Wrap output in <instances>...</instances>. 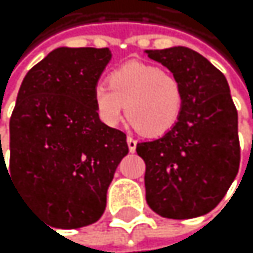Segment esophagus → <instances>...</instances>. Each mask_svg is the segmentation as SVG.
<instances>
[{
    "label": "esophagus",
    "mask_w": 253,
    "mask_h": 253,
    "mask_svg": "<svg viewBox=\"0 0 253 253\" xmlns=\"http://www.w3.org/2000/svg\"><path fill=\"white\" fill-rule=\"evenodd\" d=\"M127 145H129L130 152H135L136 150V139L133 136H127Z\"/></svg>",
    "instance_id": "esophagus-1"
}]
</instances>
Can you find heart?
<instances>
[{
    "instance_id": "1",
    "label": "heart",
    "mask_w": 253,
    "mask_h": 253,
    "mask_svg": "<svg viewBox=\"0 0 253 253\" xmlns=\"http://www.w3.org/2000/svg\"><path fill=\"white\" fill-rule=\"evenodd\" d=\"M107 83L94 88V106L106 126L120 124L126 114L145 135H162L180 117L183 92L177 77L159 66L127 62L111 73Z\"/></svg>"
}]
</instances>
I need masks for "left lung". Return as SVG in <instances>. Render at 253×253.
<instances>
[{
    "label": "left lung",
    "mask_w": 253,
    "mask_h": 253,
    "mask_svg": "<svg viewBox=\"0 0 253 253\" xmlns=\"http://www.w3.org/2000/svg\"><path fill=\"white\" fill-rule=\"evenodd\" d=\"M177 77L183 92L179 120L164 136L136 144L145 162V199L165 218L212 211L240 167L238 114L226 77L185 46L147 50Z\"/></svg>",
    "instance_id": "obj_1"
}]
</instances>
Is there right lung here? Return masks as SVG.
<instances>
[{
    "instance_id": "1",
    "label": "right lung",
    "mask_w": 253,
    "mask_h": 253,
    "mask_svg": "<svg viewBox=\"0 0 253 253\" xmlns=\"http://www.w3.org/2000/svg\"><path fill=\"white\" fill-rule=\"evenodd\" d=\"M109 60L108 48H57L27 73L18 92L10 164L7 170L1 152L0 167L56 228L101 217L114 173L129 153L126 133L101 123L94 106Z\"/></svg>"
}]
</instances>
